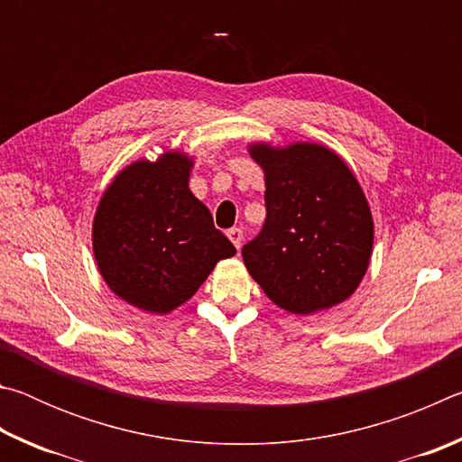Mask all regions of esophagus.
Here are the masks:
<instances>
[{
  "mask_svg": "<svg viewBox=\"0 0 462 462\" xmlns=\"http://www.w3.org/2000/svg\"><path fill=\"white\" fill-rule=\"evenodd\" d=\"M228 238L232 240V245L240 250L242 238H245V236H242V230H240V228H230V230H228Z\"/></svg>",
  "mask_w": 462,
  "mask_h": 462,
  "instance_id": "esophagus-1",
  "label": "esophagus"
}]
</instances>
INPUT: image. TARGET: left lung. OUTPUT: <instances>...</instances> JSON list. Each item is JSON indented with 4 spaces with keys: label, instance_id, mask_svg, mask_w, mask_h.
I'll use <instances>...</instances> for the list:
<instances>
[{
    "label": "left lung",
    "instance_id": "obj_1",
    "mask_svg": "<svg viewBox=\"0 0 462 462\" xmlns=\"http://www.w3.org/2000/svg\"><path fill=\"white\" fill-rule=\"evenodd\" d=\"M264 171L267 220L242 259L275 306L297 316L355 293L373 253V216L353 171L330 148L250 144Z\"/></svg>",
    "mask_w": 462,
    "mask_h": 462
}]
</instances>
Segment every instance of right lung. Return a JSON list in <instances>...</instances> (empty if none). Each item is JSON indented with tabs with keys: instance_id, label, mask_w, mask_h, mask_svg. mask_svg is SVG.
Wrapping results in <instances>:
<instances>
[{
	"instance_id": "add662e5",
	"label": "right lung",
	"mask_w": 462,
	"mask_h": 462,
	"mask_svg": "<svg viewBox=\"0 0 462 462\" xmlns=\"http://www.w3.org/2000/svg\"><path fill=\"white\" fill-rule=\"evenodd\" d=\"M193 161L165 152L122 169L93 217V254L112 291L146 314H169L236 254L189 189Z\"/></svg>"
}]
</instances>
